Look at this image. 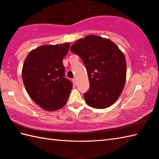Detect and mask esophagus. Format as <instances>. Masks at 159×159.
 I'll return each mask as SVG.
<instances>
[{"label":"esophagus","mask_w":159,"mask_h":159,"mask_svg":"<svg viewBox=\"0 0 159 159\" xmlns=\"http://www.w3.org/2000/svg\"><path fill=\"white\" fill-rule=\"evenodd\" d=\"M72 80H73V83L74 84V85H76V79H73Z\"/></svg>","instance_id":"1"}]
</instances>
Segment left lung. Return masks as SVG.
Here are the masks:
<instances>
[{
  "instance_id": "1",
  "label": "left lung",
  "mask_w": 159,
  "mask_h": 159,
  "mask_svg": "<svg viewBox=\"0 0 159 159\" xmlns=\"http://www.w3.org/2000/svg\"><path fill=\"white\" fill-rule=\"evenodd\" d=\"M86 67L89 89L85 102L96 109H105L118 99L124 87L126 62L123 52L109 39L89 35L70 48Z\"/></svg>"
}]
</instances>
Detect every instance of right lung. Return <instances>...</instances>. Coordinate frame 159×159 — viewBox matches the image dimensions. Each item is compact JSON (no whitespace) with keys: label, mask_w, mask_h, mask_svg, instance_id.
<instances>
[{"label":"right lung","mask_w":159,"mask_h":159,"mask_svg":"<svg viewBox=\"0 0 159 159\" xmlns=\"http://www.w3.org/2000/svg\"><path fill=\"white\" fill-rule=\"evenodd\" d=\"M69 43L43 45L31 50L23 64L22 80L26 92L43 109L52 111L67 102L72 83L65 77L63 59Z\"/></svg>","instance_id":"add662e5"}]
</instances>
